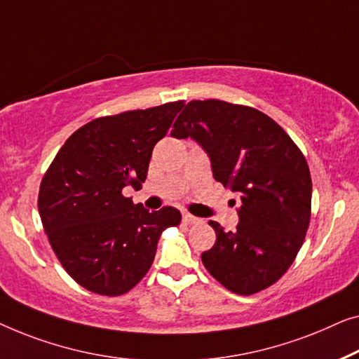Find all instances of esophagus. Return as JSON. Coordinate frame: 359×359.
Instances as JSON below:
<instances>
[{
	"label": "esophagus",
	"mask_w": 359,
	"mask_h": 359,
	"mask_svg": "<svg viewBox=\"0 0 359 359\" xmlns=\"http://www.w3.org/2000/svg\"><path fill=\"white\" fill-rule=\"evenodd\" d=\"M182 219H184V223H187V224H198V223H201L200 218H196V216L190 215V213H184V216H182Z\"/></svg>",
	"instance_id": "1"
}]
</instances>
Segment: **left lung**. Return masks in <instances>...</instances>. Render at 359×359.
I'll return each mask as SVG.
<instances>
[{
    "label": "left lung",
    "mask_w": 359,
    "mask_h": 359,
    "mask_svg": "<svg viewBox=\"0 0 359 359\" xmlns=\"http://www.w3.org/2000/svg\"><path fill=\"white\" fill-rule=\"evenodd\" d=\"M170 136L194 138L208 153L215 180L239 196L236 231L208 223L216 242L201 254L205 269L241 296L278 281L311 221L312 180L301 149L269 115L218 99L187 104Z\"/></svg>",
    "instance_id": "1"
}]
</instances>
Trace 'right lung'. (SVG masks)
Listing matches in <instances>:
<instances>
[{
    "instance_id": "1",
    "label": "right lung",
    "mask_w": 359,
    "mask_h": 359,
    "mask_svg": "<svg viewBox=\"0 0 359 359\" xmlns=\"http://www.w3.org/2000/svg\"><path fill=\"white\" fill-rule=\"evenodd\" d=\"M184 100L94 118L65 141L39 190V213L50 245L72 278L90 292L120 296L153 265L164 229L180 211L149 213L123 196L141 187L154 144Z\"/></svg>"
}]
</instances>
